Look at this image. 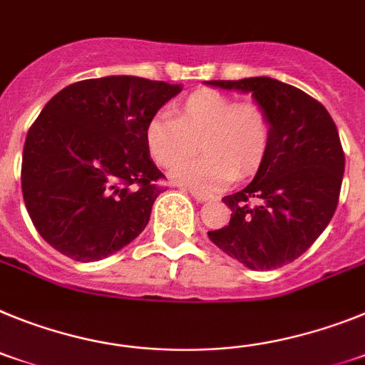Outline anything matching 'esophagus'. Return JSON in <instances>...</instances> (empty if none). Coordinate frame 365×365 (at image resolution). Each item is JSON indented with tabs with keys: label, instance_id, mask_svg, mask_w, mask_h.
Returning a JSON list of instances; mask_svg holds the SVG:
<instances>
[{
	"label": "esophagus",
	"instance_id": "34e87169",
	"mask_svg": "<svg viewBox=\"0 0 365 365\" xmlns=\"http://www.w3.org/2000/svg\"><path fill=\"white\" fill-rule=\"evenodd\" d=\"M189 192H191V196L195 198L196 202H207L209 198H211L209 195H204V192H200V191H195V189H189Z\"/></svg>",
	"mask_w": 365,
	"mask_h": 365
}]
</instances>
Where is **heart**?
Listing matches in <instances>:
<instances>
[{
  "instance_id": "b5f03b06",
  "label": "heart",
  "mask_w": 365,
  "mask_h": 365,
  "mask_svg": "<svg viewBox=\"0 0 365 365\" xmlns=\"http://www.w3.org/2000/svg\"><path fill=\"white\" fill-rule=\"evenodd\" d=\"M272 121L257 103H237L215 90H198L174 104L173 115L147 123L145 145L160 167H173L202 148L204 157L170 170V180L200 192H215L244 180L264 163Z\"/></svg>"
}]
</instances>
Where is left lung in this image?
Here are the masks:
<instances>
[{
	"mask_svg": "<svg viewBox=\"0 0 365 365\" xmlns=\"http://www.w3.org/2000/svg\"><path fill=\"white\" fill-rule=\"evenodd\" d=\"M252 93L272 121V143L250 185L222 202L231 218L211 242L250 270H274L314 244L338 205L345 156L332 117L299 88L270 77L209 81Z\"/></svg>",
	"mask_w": 365,
	"mask_h": 365,
	"instance_id": "left-lung-1",
	"label": "left lung"
}]
</instances>
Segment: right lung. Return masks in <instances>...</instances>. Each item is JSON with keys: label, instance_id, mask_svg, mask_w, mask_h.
Wrapping results in <instances>:
<instances>
[{"label": "right lung", "instance_id": "right-lung-1", "mask_svg": "<svg viewBox=\"0 0 365 365\" xmlns=\"http://www.w3.org/2000/svg\"><path fill=\"white\" fill-rule=\"evenodd\" d=\"M180 84L130 75L64 88L27 132L21 192L47 244L81 262L119 252L145 230L163 178L145 128Z\"/></svg>", "mask_w": 365, "mask_h": 365}]
</instances>
